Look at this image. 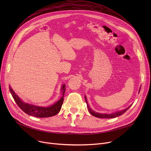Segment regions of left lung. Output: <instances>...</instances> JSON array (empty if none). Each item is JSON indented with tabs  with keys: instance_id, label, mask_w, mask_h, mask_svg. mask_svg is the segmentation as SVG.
Listing matches in <instances>:
<instances>
[{
	"instance_id": "left-lung-1",
	"label": "left lung",
	"mask_w": 151,
	"mask_h": 151,
	"mask_svg": "<svg viewBox=\"0 0 151 151\" xmlns=\"http://www.w3.org/2000/svg\"><path fill=\"white\" fill-rule=\"evenodd\" d=\"M140 89H141V87H140ZM139 91H140V90H139ZM85 100H86V104H87V108H88V109L89 110V113L92 116H93L95 117H99V118H108V119H110V118H114L116 117L119 116L123 114L125 112H126V111H127V109L131 106V105H130L127 108L124 109H123L122 111H118V112H116V113H113L111 114H102V113H97L96 111H93L89 107V104H88V101H87V99H86V96H85Z\"/></svg>"
}]
</instances>
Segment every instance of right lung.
I'll return each instance as SVG.
<instances>
[{
  "label": "right lung",
  "mask_w": 151,
  "mask_h": 151,
  "mask_svg": "<svg viewBox=\"0 0 151 151\" xmlns=\"http://www.w3.org/2000/svg\"><path fill=\"white\" fill-rule=\"evenodd\" d=\"M9 89L12 93V96L14 99L15 102L17 103L18 106L24 112L28 115L34 116L37 117H47L56 115L61 109L63 101V97L65 94V84L62 86V96L61 98L54 104L48 107L38 106L33 105H30L27 103L24 102L20 99L16 93L13 91L11 86H9Z\"/></svg>",
  "instance_id": "1"
}]
</instances>
